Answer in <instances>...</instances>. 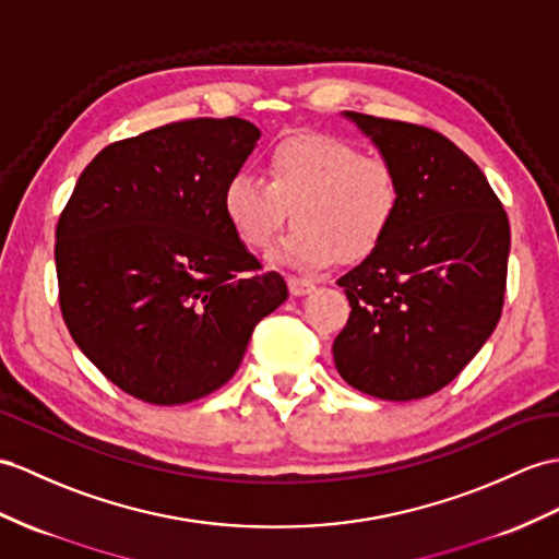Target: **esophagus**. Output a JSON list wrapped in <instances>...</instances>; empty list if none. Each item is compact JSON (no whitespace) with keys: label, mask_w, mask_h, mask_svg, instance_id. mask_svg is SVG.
Wrapping results in <instances>:
<instances>
[{"label":"esophagus","mask_w":559,"mask_h":559,"mask_svg":"<svg viewBox=\"0 0 559 559\" xmlns=\"http://www.w3.org/2000/svg\"><path fill=\"white\" fill-rule=\"evenodd\" d=\"M289 292H292L294 296H306V294H310V292H316V282L289 277Z\"/></svg>","instance_id":"obj_1"}]
</instances>
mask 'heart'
I'll return each instance as SVG.
<instances>
[{
  "label": "heart",
  "mask_w": 559,
  "mask_h": 559,
  "mask_svg": "<svg viewBox=\"0 0 559 559\" xmlns=\"http://www.w3.org/2000/svg\"><path fill=\"white\" fill-rule=\"evenodd\" d=\"M265 175L237 173L223 189L229 227L253 251H265L287 223L277 258L301 270L372 255L396 227L405 189L384 156L362 154L342 138L301 130L284 134L265 152Z\"/></svg>",
  "instance_id": "b5f03b06"
}]
</instances>
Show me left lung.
Here are the masks:
<instances>
[{"label":"left lung","mask_w":559,"mask_h":559,"mask_svg":"<svg viewBox=\"0 0 559 559\" xmlns=\"http://www.w3.org/2000/svg\"><path fill=\"white\" fill-rule=\"evenodd\" d=\"M403 177L396 227L338 280L334 338L346 382L384 401L425 399L479 353L506 304L510 223L476 163L441 132L348 111Z\"/></svg>","instance_id":"1"}]
</instances>
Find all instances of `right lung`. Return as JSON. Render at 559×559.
<instances>
[{
    "label": "right lung",
    "mask_w": 559,
    "mask_h": 559,
    "mask_svg": "<svg viewBox=\"0 0 559 559\" xmlns=\"http://www.w3.org/2000/svg\"><path fill=\"white\" fill-rule=\"evenodd\" d=\"M261 138L243 118L168 122L104 146L57 223L73 342L130 396L180 405L221 389L253 326L287 301L229 227L223 189Z\"/></svg>",
    "instance_id": "1"
}]
</instances>
